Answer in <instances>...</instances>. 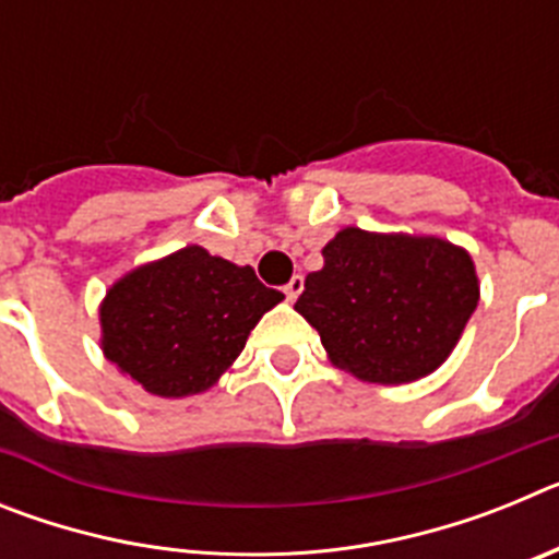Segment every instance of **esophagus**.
<instances>
[{"label":"esophagus","instance_id":"esophagus-1","mask_svg":"<svg viewBox=\"0 0 559 559\" xmlns=\"http://www.w3.org/2000/svg\"><path fill=\"white\" fill-rule=\"evenodd\" d=\"M302 288H305V280H302V276H290V283L285 285L283 290H285V296H288L290 302H294L296 296L302 294Z\"/></svg>","mask_w":559,"mask_h":559}]
</instances>
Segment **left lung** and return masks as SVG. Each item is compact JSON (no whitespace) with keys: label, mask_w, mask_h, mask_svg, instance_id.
I'll use <instances>...</instances> for the list:
<instances>
[{"label":"left lung","mask_w":559,"mask_h":559,"mask_svg":"<svg viewBox=\"0 0 559 559\" xmlns=\"http://www.w3.org/2000/svg\"><path fill=\"white\" fill-rule=\"evenodd\" d=\"M294 308L335 367L369 383H408L456 347L478 305L471 254L439 237L341 229Z\"/></svg>","instance_id":"8db88e82"}]
</instances>
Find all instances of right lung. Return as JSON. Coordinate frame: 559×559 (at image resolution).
Instances as JSON below:
<instances>
[{
  "label": "right lung",
  "instance_id": "obj_1",
  "mask_svg": "<svg viewBox=\"0 0 559 559\" xmlns=\"http://www.w3.org/2000/svg\"><path fill=\"white\" fill-rule=\"evenodd\" d=\"M283 299L251 265L187 246L108 290L103 353L151 394H199L243 353L260 316Z\"/></svg>",
  "mask_w": 559,
  "mask_h": 559
}]
</instances>
